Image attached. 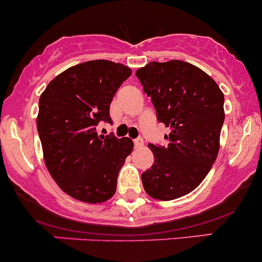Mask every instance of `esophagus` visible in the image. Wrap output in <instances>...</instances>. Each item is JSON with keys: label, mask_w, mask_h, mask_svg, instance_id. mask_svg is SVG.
<instances>
[{"label": "esophagus", "mask_w": 262, "mask_h": 262, "mask_svg": "<svg viewBox=\"0 0 262 262\" xmlns=\"http://www.w3.org/2000/svg\"><path fill=\"white\" fill-rule=\"evenodd\" d=\"M134 144H135V148H141V146L144 145V141L141 138H138L134 140Z\"/></svg>", "instance_id": "34e87169"}]
</instances>
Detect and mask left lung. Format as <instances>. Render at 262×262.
Returning a JSON list of instances; mask_svg holds the SVG:
<instances>
[{"mask_svg":"<svg viewBox=\"0 0 262 262\" xmlns=\"http://www.w3.org/2000/svg\"><path fill=\"white\" fill-rule=\"evenodd\" d=\"M151 99L157 119L170 127L167 146L149 144L153 166L143 172L146 193L172 201L193 191L210 172L220 149L224 94L215 81L190 63L170 60L136 71Z\"/></svg>","mask_w":262,"mask_h":262,"instance_id":"1","label":"left lung"}]
</instances>
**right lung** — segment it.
<instances>
[{
	"instance_id": "right-lung-1",
	"label": "right lung",
	"mask_w": 262,
	"mask_h": 262,
	"mask_svg": "<svg viewBox=\"0 0 262 262\" xmlns=\"http://www.w3.org/2000/svg\"><path fill=\"white\" fill-rule=\"evenodd\" d=\"M133 71L121 63L91 60L68 68L42 92L37 129L50 175L63 191L86 203L114 195L117 178L134 149L131 139L99 135L112 123L109 106Z\"/></svg>"
}]
</instances>
